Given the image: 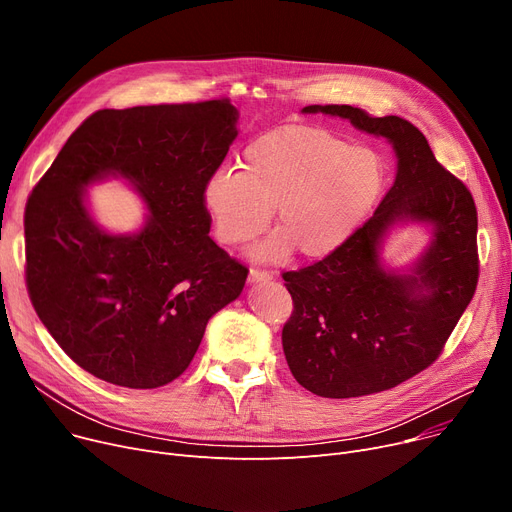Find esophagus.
Returning <instances> with one entry per match:
<instances>
[{
    "label": "esophagus",
    "instance_id": "1",
    "mask_svg": "<svg viewBox=\"0 0 512 512\" xmlns=\"http://www.w3.org/2000/svg\"><path fill=\"white\" fill-rule=\"evenodd\" d=\"M274 276L270 272H263V270H255V267H251L249 272V284H261V282H270Z\"/></svg>",
    "mask_w": 512,
    "mask_h": 512
}]
</instances>
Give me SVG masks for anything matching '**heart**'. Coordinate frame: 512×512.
Here are the masks:
<instances>
[{
    "instance_id": "heart-1",
    "label": "heart",
    "mask_w": 512,
    "mask_h": 512,
    "mask_svg": "<svg viewBox=\"0 0 512 512\" xmlns=\"http://www.w3.org/2000/svg\"><path fill=\"white\" fill-rule=\"evenodd\" d=\"M384 178V161L373 149L348 145L324 128L284 126L255 139L240 170L213 172L203 203L226 245L259 236L274 209L278 230L251 251L259 261L280 263L292 251L321 259L357 232Z\"/></svg>"
}]
</instances>
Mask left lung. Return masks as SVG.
Here are the masks:
<instances>
[{
    "label": "left lung",
    "mask_w": 512,
    "mask_h": 512,
    "mask_svg": "<svg viewBox=\"0 0 512 512\" xmlns=\"http://www.w3.org/2000/svg\"><path fill=\"white\" fill-rule=\"evenodd\" d=\"M386 139L396 178L380 207L344 245L282 278L294 311L282 330L288 367L324 398L390 390L432 365L471 303L477 209L469 188L444 170L427 139L398 116L373 118L353 105H307ZM430 228L428 247L407 268H388L381 249L394 225Z\"/></svg>",
    "instance_id": "obj_1"
}]
</instances>
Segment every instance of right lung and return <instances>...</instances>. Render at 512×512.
<instances>
[{
    "label": "right lung",
    "instance_id": "1",
    "mask_svg": "<svg viewBox=\"0 0 512 512\" xmlns=\"http://www.w3.org/2000/svg\"><path fill=\"white\" fill-rule=\"evenodd\" d=\"M228 99L99 110L80 124L24 211L26 286L62 351L124 388L166 386L249 270L209 236L203 186L236 130ZM124 179L146 203L132 235L103 231L86 188Z\"/></svg>",
    "mask_w": 512,
    "mask_h": 512
}]
</instances>
